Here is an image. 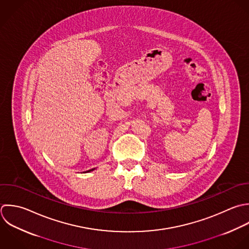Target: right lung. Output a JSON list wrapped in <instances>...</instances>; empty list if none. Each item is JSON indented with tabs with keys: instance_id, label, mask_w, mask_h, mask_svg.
<instances>
[{
	"instance_id": "1",
	"label": "right lung",
	"mask_w": 249,
	"mask_h": 249,
	"mask_svg": "<svg viewBox=\"0 0 249 249\" xmlns=\"http://www.w3.org/2000/svg\"><path fill=\"white\" fill-rule=\"evenodd\" d=\"M95 169H92V170H89V171H87V172H84V173H89V172H92V171H94Z\"/></svg>"
}]
</instances>
